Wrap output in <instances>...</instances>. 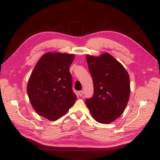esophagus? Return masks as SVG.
<instances>
[{
  "instance_id": "esophagus-1",
  "label": "esophagus",
  "mask_w": 160,
  "mask_h": 160,
  "mask_svg": "<svg viewBox=\"0 0 160 160\" xmlns=\"http://www.w3.org/2000/svg\"><path fill=\"white\" fill-rule=\"evenodd\" d=\"M83 91H78V94H79V95L80 97H81L82 95H83Z\"/></svg>"
}]
</instances>
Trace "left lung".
Instances as JSON below:
<instances>
[{"label": "left lung", "mask_w": 160, "mask_h": 160, "mask_svg": "<svg viewBox=\"0 0 160 160\" xmlns=\"http://www.w3.org/2000/svg\"><path fill=\"white\" fill-rule=\"evenodd\" d=\"M93 78V98L85 103L93 118L109 124L122 114L129 99L130 81L128 71L108 52L99 56L86 55Z\"/></svg>", "instance_id": "obj_1"}]
</instances>
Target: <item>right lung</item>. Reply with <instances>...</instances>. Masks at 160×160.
<instances>
[{"label": "right lung", "mask_w": 160, "mask_h": 160, "mask_svg": "<svg viewBox=\"0 0 160 160\" xmlns=\"http://www.w3.org/2000/svg\"><path fill=\"white\" fill-rule=\"evenodd\" d=\"M74 58L73 54L46 52L37 62L28 79L27 90L32 107L49 121L61 118L77 100L69 70Z\"/></svg>", "instance_id": "right-lung-1"}]
</instances>
